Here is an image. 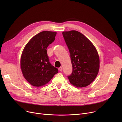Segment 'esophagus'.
<instances>
[{
    "instance_id": "34e87169",
    "label": "esophagus",
    "mask_w": 122,
    "mask_h": 122,
    "mask_svg": "<svg viewBox=\"0 0 122 122\" xmlns=\"http://www.w3.org/2000/svg\"><path fill=\"white\" fill-rule=\"evenodd\" d=\"M62 69H62V67H60V68L58 69V70H59L60 71H61L62 70Z\"/></svg>"
}]
</instances>
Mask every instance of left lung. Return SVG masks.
I'll use <instances>...</instances> for the list:
<instances>
[{"instance_id": "1", "label": "left lung", "mask_w": 122, "mask_h": 122, "mask_svg": "<svg viewBox=\"0 0 122 122\" xmlns=\"http://www.w3.org/2000/svg\"><path fill=\"white\" fill-rule=\"evenodd\" d=\"M64 38L69 50L73 67L68 76L70 83L78 87L88 86L94 80L99 69V57L93 44L76 30L64 31Z\"/></svg>"}]
</instances>
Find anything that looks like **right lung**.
<instances>
[{"label":"right lung","mask_w":122,"mask_h":122,"mask_svg":"<svg viewBox=\"0 0 122 122\" xmlns=\"http://www.w3.org/2000/svg\"><path fill=\"white\" fill-rule=\"evenodd\" d=\"M56 32L43 31L35 36L25 46L21 58V68L24 78L35 86L48 83L58 72L51 65L46 48L55 40Z\"/></svg>","instance_id":"right-lung-1"}]
</instances>
